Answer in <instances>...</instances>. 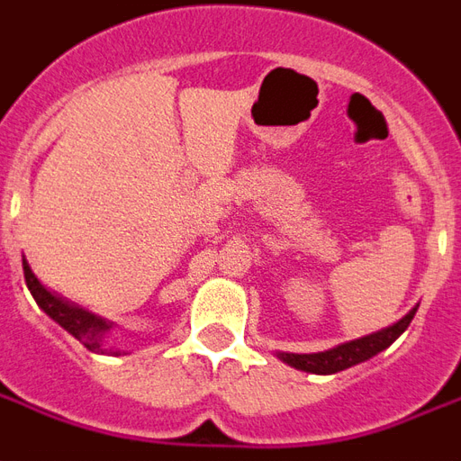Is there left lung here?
I'll return each instance as SVG.
<instances>
[{"label":"left lung","instance_id":"obj_1","mask_svg":"<svg viewBox=\"0 0 461 461\" xmlns=\"http://www.w3.org/2000/svg\"><path fill=\"white\" fill-rule=\"evenodd\" d=\"M415 316V309L411 313L401 318L399 323L389 325L386 330H379L375 335H366V338H359V340L345 342V345H338L333 349H325V352H316V355H289V352H279V357L286 362V365L296 366V369H303V372H311V375H335V372H342L352 365H359L365 359L375 357L376 352H382L396 340L403 330H406L411 321Z\"/></svg>","mask_w":461,"mask_h":461}]
</instances>
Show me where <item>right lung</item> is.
I'll list each match as a JSON object with an SVG mask.
<instances>
[{
	"mask_svg": "<svg viewBox=\"0 0 461 461\" xmlns=\"http://www.w3.org/2000/svg\"><path fill=\"white\" fill-rule=\"evenodd\" d=\"M23 279H26V286H29V292L33 294V299H36L38 306L46 311L55 323L62 325L70 335H75L86 349H92V352H106V349L102 348V335L104 330L109 328L106 321L92 316L89 311L70 306V303H65L62 299H58L55 294L43 289V284L33 276L31 267L26 265V259H23Z\"/></svg>",
	"mask_w": 461,
	"mask_h": 461,
	"instance_id": "obj_1",
	"label": "right lung"
}]
</instances>
